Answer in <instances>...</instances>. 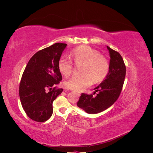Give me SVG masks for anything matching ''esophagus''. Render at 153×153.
Masks as SVG:
<instances>
[{"label": "esophagus", "instance_id": "1", "mask_svg": "<svg viewBox=\"0 0 153 153\" xmlns=\"http://www.w3.org/2000/svg\"><path fill=\"white\" fill-rule=\"evenodd\" d=\"M76 94H77L78 95H79V96L80 95V93H78V92H77V93H76Z\"/></svg>", "mask_w": 153, "mask_h": 153}]
</instances>
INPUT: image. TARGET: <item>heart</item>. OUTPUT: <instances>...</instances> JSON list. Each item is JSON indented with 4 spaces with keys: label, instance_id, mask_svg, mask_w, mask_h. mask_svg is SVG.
Here are the masks:
<instances>
[{
    "label": "heart",
    "instance_id": "b5f03b06",
    "mask_svg": "<svg viewBox=\"0 0 153 153\" xmlns=\"http://www.w3.org/2000/svg\"><path fill=\"white\" fill-rule=\"evenodd\" d=\"M71 57L76 65H82V75L74 76L64 83L65 87L76 92H82L89 87L92 80L95 83L103 81L107 76L110 64L108 59L98 51L88 46H82L73 50ZM59 69L62 75L68 77L73 71L71 60L65 57L59 59Z\"/></svg>",
    "mask_w": 153,
    "mask_h": 153
}]
</instances>
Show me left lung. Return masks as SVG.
<instances>
[{
    "label": "left lung",
    "mask_w": 153,
    "mask_h": 153,
    "mask_svg": "<svg viewBox=\"0 0 153 153\" xmlns=\"http://www.w3.org/2000/svg\"><path fill=\"white\" fill-rule=\"evenodd\" d=\"M106 48L110 57V69L105 79L94 88V94L96 91L99 93L96 97L82 93L77 102L78 107L88 114H98L109 108L117 101L123 89L126 76V66L123 57L108 46Z\"/></svg>",
    "instance_id": "left-lung-1"
}]
</instances>
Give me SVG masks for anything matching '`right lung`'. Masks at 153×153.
Here are the masks:
<instances>
[{
	"label": "right lung",
	"mask_w": 153,
	"mask_h": 153,
	"mask_svg": "<svg viewBox=\"0 0 153 153\" xmlns=\"http://www.w3.org/2000/svg\"><path fill=\"white\" fill-rule=\"evenodd\" d=\"M67 44L57 43L38 51L29 60L23 73L19 87L20 101L26 114L43 123L53 113V101L62 92L55 85L62 79L59 59Z\"/></svg>",
	"instance_id": "obj_1"
}]
</instances>
